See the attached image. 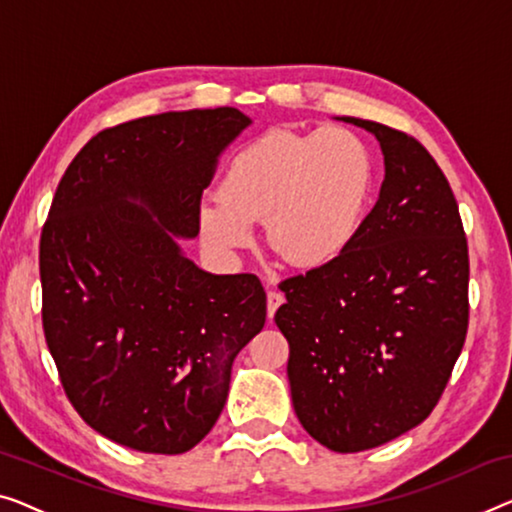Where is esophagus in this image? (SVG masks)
Returning <instances> with one entry per match:
<instances>
[{"mask_svg":"<svg viewBox=\"0 0 512 512\" xmlns=\"http://www.w3.org/2000/svg\"><path fill=\"white\" fill-rule=\"evenodd\" d=\"M282 303H285V296H282L278 289H269V294H266V312H269V317L276 315V310Z\"/></svg>","mask_w":512,"mask_h":512,"instance_id":"obj_1","label":"esophagus"}]
</instances>
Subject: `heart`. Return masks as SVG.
Instances as JSON below:
<instances>
[{
    "label": "heart",
    "mask_w": 512,
    "mask_h": 512,
    "mask_svg": "<svg viewBox=\"0 0 512 512\" xmlns=\"http://www.w3.org/2000/svg\"><path fill=\"white\" fill-rule=\"evenodd\" d=\"M375 167L356 133L269 131L234 151L218 197L197 207L204 243L218 253L253 246V225L266 219V241L301 269L338 259L352 246L368 211Z\"/></svg>",
    "instance_id": "1"
}]
</instances>
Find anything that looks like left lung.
Here are the masks:
<instances>
[{"label": "left lung", "instance_id": "left-lung-1", "mask_svg": "<svg viewBox=\"0 0 512 512\" xmlns=\"http://www.w3.org/2000/svg\"><path fill=\"white\" fill-rule=\"evenodd\" d=\"M377 137L379 200L345 253L280 282L294 411L335 453L423 423L469 329V248L448 179L416 137L342 117Z\"/></svg>", "mask_w": 512, "mask_h": 512}]
</instances>
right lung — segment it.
Instances as JSON below:
<instances>
[{
    "mask_svg": "<svg viewBox=\"0 0 512 512\" xmlns=\"http://www.w3.org/2000/svg\"><path fill=\"white\" fill-rule=\"evenodd\" d=\"M236 108L105 128L61 177L41 232L43 331L75 411L142 453L179 455L216 425L234 356L262 331L253 273L213 276L181 253Z\"/></svg>",
    "mask_w": 512,
    "mask_h": 512,
    "instance_id": "right-lung-1",
    "label": "right lung"
}]
</instances>
